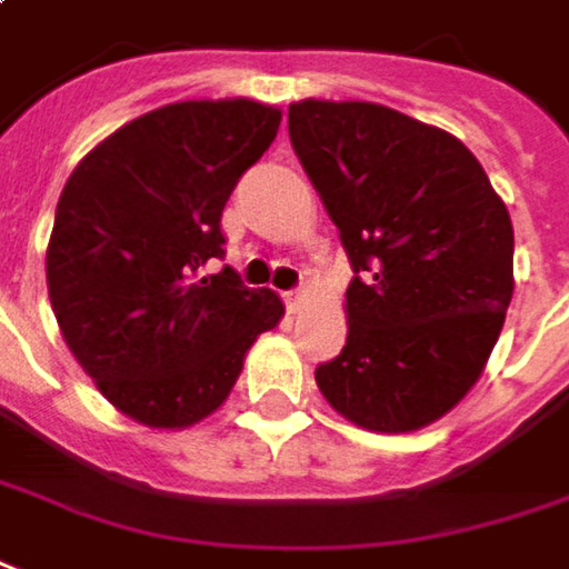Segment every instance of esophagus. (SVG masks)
Wrapping results in <instances>:
<instances>
[{
	"instance_id": "34e87169",
	"label": "esophagus",
	"mask_w": 569,
	"mask_h": 569,
	"mask_svg": "<svg viewBox=\"0 0 569 569\" xmlns=\"http://www.w3.org/2000/svg\"><path fill=\"white\" fill-rule=\"evenodd\" d=\"M284 303H288V310L291 312H300V307L307 303V291H284Z\"/></svg>"
}]
</instances>
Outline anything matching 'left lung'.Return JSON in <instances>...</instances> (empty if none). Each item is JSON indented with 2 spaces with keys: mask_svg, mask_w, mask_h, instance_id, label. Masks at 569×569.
Wrapping results in <instances>:
<instances>
[{
  "mask_svg": "<svg viewBox=\"0 0 569 569\" xmlns=\"http://www.w3.org/2000/svg\"><path fill=\"white\" fill-rule=\"evenodd\" d=\"M288 133L353 266L347 345L316 385L363 429H422L463 400L505 326V200L453 133L388 106L291 102Z\"/></svg>",
  "mask_w": 569,
  "mask_h": 569,
  "instance_id": "1",
  "label": "left lung"
}]
</instances>
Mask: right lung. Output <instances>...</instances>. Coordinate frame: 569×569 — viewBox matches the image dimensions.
<instances>
[{
	"mask_svg": "<svg viewBox=\"0 0 569 569\" xmlns=\"http://www.w3.org/2000/svg\"><path fill=\"white\" fill-rule=\"evenodd\" d=\"M281 112L187 99L133 118L64 184L46 250L52 312L102 398L150 429L216 413L284 303L224 266L222 209Z\"/></svg>",
	"mask_w": 569,
	"mask_h": 569,
	"instance_id": "right-lung-1",
	"label": "right lung"
}]
</instances>
